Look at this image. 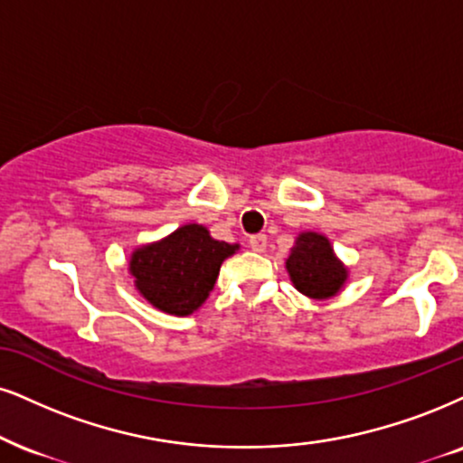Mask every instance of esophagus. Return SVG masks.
I'll list each match as a JSON object with an SVG mask.
<instances>
[{
	"label": "esophagus",
	"mask_w": 463,
	"mask_h": 463,
	"mask_svg": "<svg viewBox=\"0 0 463 463\" xmlns=\"http://www.w3.org/2000/svg\"><path fill=\"white\" fill-rule=\"evenodd\" d=\"M266 244H268V238L264 236V233H255V236L249 238V247L253 249L255 253H264Z\"/></svg>",
	"instance_id": "obj_1"
}]
</instances>
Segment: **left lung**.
<instances>
[{"instance_id": "obj_1", "label": "left lung", "mask_w": 463, "mask_h": 463, "mask_svg": "<svg viewBox=\"0 0 463 463\" xmlns=\"http://www.w3.org/2000/svg\"><path fill=\"white\" fill-rule=\"evenodd\" d=\"M296 289L309 298H328L344 285L347 270L335 258L330 242L319 233H300L288 261Z\"/></svg>"}]
</instances>
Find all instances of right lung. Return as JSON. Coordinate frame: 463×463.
I'll list each match as a JSON object with an SVG mask.
<instances>
[{
	"label": "right lung",
	"instance_id": "add662e5",
	"mask_svg": "<svg viewBox=\"0 0 463 463\" xmlns=\"http://www.w3.org/2000/svg\"><path fill=\"white\" fill-rule=\"evenodd\" d=\"M238 244L219 242L202 225L180 227L165 241L141 247L130 260V275L147 302L171 316H188L208 298L221 264Z\"/></svg>",
	"mask_w": 463,
	"mask_h": 463
}]
</instances>
